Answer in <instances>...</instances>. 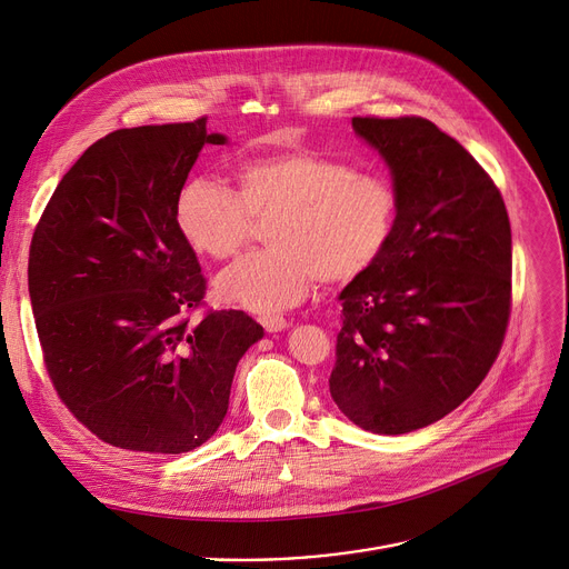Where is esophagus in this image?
Masks as SVG:
<instances>
[{
	"label": "esophagus",
	"mask_w": 569,
	"mask_h": 569,
	"mask_svg": "<svg viewBox=\"0 0 569 569\" xmlns=\"http://www.w3.org/2000/svg\"><path fill=\"white\" fill-rule=\"evenodd\" d=\"M258 322H261V325H263V329H266V331H270V333L283 331V329L288 327V320H286L283 316H270V313L258 318Z\"/></svg>",
	"instance_id": "34e87169"
}]
</instances>
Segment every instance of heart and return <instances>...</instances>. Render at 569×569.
Masks as SVG:
<instances>
[{
  "label": "heart",
  "mask_w": 569,
  "mask_h": 569,
  "mask_svg": "<svg viewBox=\"0 0 569 569\" xmlns=\"http://www.w3.org/2000/svg\"><path fill=\"white\" fill-rule=\"evenodd\" d=\"M236 190L192 179L177 197V224L213 261L233 258L266 224L270 249L249 253L216 281L222 301L249 311L297 303L316 279L342 286L383 253L397 218V192L377 174L316 151H277L242 161Z\"/></svg>",
  "instance_id": "obj_1"
}]
</instances>
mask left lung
<instances>
[{"label":"left lung","instance_id":"left-lung-1","mask_svg":"<svg viewBox=\"0 0 569 569\" xmlns=\"http://www.w3.org/2000/svg\"><path fill=\"white\" fill-rule=\"evenodd\" d=\"M390 166L397 218L342 292L329 390L360 429L429 427L490 372L510 318V222L490 174L433 122L353 118Z\"/></svg>","mask_w":569,"mask_h":569}]
</instances>
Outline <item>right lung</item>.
<instances>
[{"mask_svg": "<svg viewBox=\"0 0 569 569\" xmlns=\"http://www.w3.org/2000/svg\"><path fill=\"white\" fill-rule=\"evenodd\" d=\"M192 122L118 129L90 144L36 224L29 297L59 399L99 440L183 453L222 425L242 353L263 327L203 311L206 279L177 224L203 144Z\"/></svg>", "mask_w": 569, "mask_h": 569, "instance_id": "1", "label": "right lung"}]
</instances>
